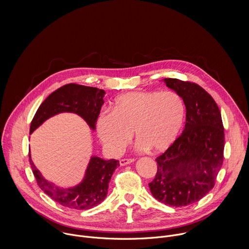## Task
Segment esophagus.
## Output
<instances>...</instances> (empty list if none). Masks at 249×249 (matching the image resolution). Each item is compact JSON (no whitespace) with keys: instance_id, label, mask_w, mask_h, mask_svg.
<instances>
[{"instance_id":"esophagus-1","label":"esophagus","mask_w":249,"mask_h":249,"mask_svg":"<svg viewBox=\"0 0 249 249\" xmlns=\"http://www.w3.org/2000/svg\"><path fill=\"white\" fill-rule=\"evenodd\" d=\"M135 160L134 159H122L120 160V165H127L131 162H133Z\"/></svg>"}]
</instances>
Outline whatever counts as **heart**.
<instances>
[{
    "label": "heart",
    "mask_w": 249,
    "mask_h": 249,
    "mask_svg": "<svg viewBox=\"0 0 249 249\" xmlns=\"http://www.w3.org/2000/svg\"><path fill=\"white\" fill-rule=\"evenodd\" d=\"M184 115V102L172 90L131 91L114 100L111 113L98 116L96 132L106 151L113 156L125 148L133 132L140 151L160 153L178 136Z\"/></svg>",
    "instance_id": "heart-1"
}]
</instances>
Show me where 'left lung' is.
<instances>
[{"instance_id": "left-lung-1", "label": "left lung", "mask_w": 249, "mask_h": 249, "mask_svg": "<svg viewBox=\"0 0 249 249\" xmlns=\"http://www.w3.org/2000/svg\"><path fill=\"white\" fill-rule=\"evenodd\" d=\"M186 107L182 134L156 160L158 171L149 183L160 202L181 207L202 199L215 186L224 160L225 132L216 101L203 88L178 79H164Z\"/></svg>"}]
</instances>
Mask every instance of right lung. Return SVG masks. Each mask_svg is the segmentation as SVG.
<instances>
[{"label": "right lung", "instance_id": "right-lung-1", "mask_svg": "<svg viewBox=\"0 0 249 249\" xmlns=\"http://www.w3.org/2000/svg\"><path fill=\"white\" fill-rule=\"evenodd\" d=\"M104 94L103 89L77 84L61 87L41 103L31 121L29 133L31 134L48 118L62 112H73L80 115L94 130L104 102ZM29 162L40 189L60 205L76 210L93 208L105 199L111 176L119 165V160L113 159L105 160L92 157L84 180L73 188L63 189L44 178L32 162L30 154Z\"/></svg>", "mask_w": 249, "mask_h": 249}]
</instances>
